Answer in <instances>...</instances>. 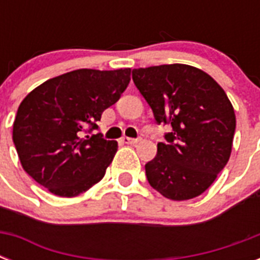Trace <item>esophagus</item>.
I'll use <instances>...</instances> for the list:
<instances>
[{
    "label": "esophagus",
    "instance_id": "34e87169",
    "mask_svg": "<svg viewBox=\"0 0 260 260\" xmlns=\"http://www.w3.org/2000/svg\"><path fill=\"white\" fill-rule=\"evenodd\" d=\"M121 140H122V143H125V144H132V146H134V144H138V143L140 142V139L125 138V136H124V138H122Z\"/></svg>",
    "mask_w": 260,
    "mask_h": 260
}]
</instances>
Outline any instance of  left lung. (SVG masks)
I'll return each mask as SVG.
<instances>
[{
	"instance_id": "8db88e82",
	"label": "left lung",
	"mask_w": 260,
	"mask_h": 260,
	"mask_svg": "<svg viewBox=\"0 0 260 260\" xmlns=\"http://www.w3.org/2000/svg\"><path fill=\"white\" fill-rule=\"evenodd\" d=\"M132 79L156 124L171 126L146 165L147 181L174 201L197 197L230 160L236 117L225 91L202 70L179 63L134 69Z\"/></svg>"
}]
</instances>
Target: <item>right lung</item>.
I'll return each instance as SVG.
<instances>
[{
    "label": "right lung",
    "instance_id": "obj_1",
    "mask_svg": "<svg viewBox=\"0 0 260 260\" xmlns=\"http://www.w3.org/2000/svg\"><path fill=\"white\" fill-rule=\"evenodd\" d=\"M129 81L131 69H79L32 90L13 122L14 147L26 174L59 197H75L101 181L117 142L89 134Z\"/></svg>",
    "mask_w": 260,
    "mask_h": 260
}]
</instances>
